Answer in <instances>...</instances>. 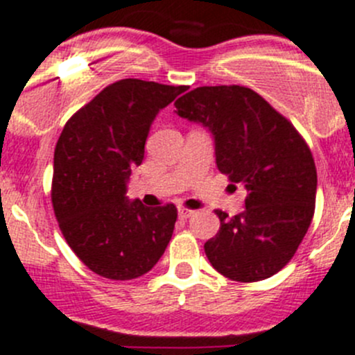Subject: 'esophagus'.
<instances>
[{
    "mask_svg": "<svg viewBox=\"0 0 355 355\" xmlns=\"http://www.w3.org/2000/svg\"><path fill=\"white\" fill-rule=\"evenodd\" d=\"M191 215H194L193 210H189V208H184V207L178 208V217L180 218H189Z\"/></svg>",
    "mask_w": 355,
    "mask_h": 355,
    "instance_id": "34e87169",
    "label": "esophagus"
}]
</instances>
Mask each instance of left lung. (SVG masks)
<instances>
[{
	"label": "left lung",
	"instance_id": "left-lung-1",
	"mask_svg": "<svg viewBox=\"0 0 355 355\" xmlns=\"http://www.w3.org/2000/svg\"><path fill=\"white\" fill-rule=\"evenodd\" d=\"M182 119L211 132L215 162L247 189L245 210L205 243L211 266L236 282H257L296 254L315 210L317 171L300 132L266 99L241 85L198 87L175 103Z\"/></svg>",
	"mask_w": 355,
	"mask_h": 355
}]
</instances>
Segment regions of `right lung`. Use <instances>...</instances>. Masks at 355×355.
<instances>
[{"label":"right lung","instance_id":"obj_1","mask_svg":"<svg viewBox=\"0 0 355 355\" xmlns=\"http://www.w3.org/2000/svg\"><path fill=\"white\" fill-rule=\"evenodd\" d=\"M187 85L124 78L103 89L66 122L54 152L52 205L62 236L78 259L110 280L150 271L166 250L175 205L147 208L129 200L159 110Z\"/></svg>","mask_w":355,"mask_h":355}]
</instances>
